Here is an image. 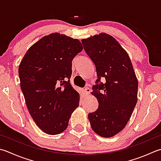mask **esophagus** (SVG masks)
Returning a JSON list of instances; mask_svg holds the SVG:
<instances>
[{
	"label": "esophagus",
	"mask_w": 161,
	"mask_h": 161,
	"mask_svg": "<svg viewBox=\"0 0 161 161\" xmlns=\"http://www.w3.org/2000/svg\"><path fill=\"white\" fill-rule=\"evenodd\" d=\"M84 92L85 94H86V95H89V94H90V93H91V89L88 86H86L84 89Z\"/></svg>",
	"instance_id": "obj_1"
}]
</instances>
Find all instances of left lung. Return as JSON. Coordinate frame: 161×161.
<instances>
[{"instance_id": "1", "label": "left lung", "mask_w": 161, "mask_h": 161, "mask_svg": "<svg viewBox=\"0 0 161 161\" xmlns=\"http://www.w3.org/2000/svg\"><path fill=\"white\" fill-rule=\"evenodd\" d=\"M81 42L97 76L91 93L98 108L88 118L96 133L111 137L122 130L130 118L137 101V80L127 52L112 36L103 33Z\"/></svg>"}]
</instances>
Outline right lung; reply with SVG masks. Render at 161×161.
Returning a JSON list of instances; mask_svg holds the SVG:
<instances>
[{
	"label": "right lung",
	"instance_id": "1",
	"mask_svg": "<svg viewBox=\"0 0 161 161\" xmlns=\"http://www.w3.org/2000/svg\"><path fill=\"white\" fill-rule=\"evenodd\" d=\"M82 49L78 40L52 33L31 46L19 65L21 89L28 109L47 134L64 132L79 106L80 95L70 79L72 61Z\"/></svg>",
	"mask_w": 161,
	"mask_h": 161
}]
</instances>
